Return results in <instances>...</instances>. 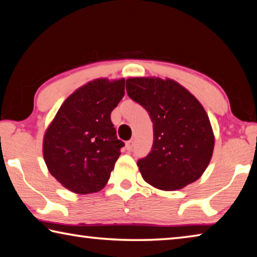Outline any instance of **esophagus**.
I'll return each mask as SVG.
<instances>
[{"label":"esophagus","mask_w":257,"mask_h":257,"mask_svg":"<svg viewBox=\"0 0 257 257\" xmlns=\"http://www.w3.org/2000/svg\"><path fill=\"white\" fill-rule=\"evenodd\" d=\"M134 147V142L133 141H129L125 143V149H127V151H132Z\"/></svg>","instance_id":"34e87169"}]
</instances>
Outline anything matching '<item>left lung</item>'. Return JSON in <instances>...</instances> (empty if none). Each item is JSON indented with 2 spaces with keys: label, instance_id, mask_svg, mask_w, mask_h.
I'll list each match as a JSON object with an SVG mask.
<instances>
[{
  "label": "left lung",
  "instance_id": "8db88e82",
  "mask_svg": "<svg viewBox=\"0 0 257 257\" xmlns=\"http://www.w3.org/2000/svg\"><path fill=\"white\" fill-rule=\"evenodd\" d=\"M125 88L153 122V146L137 162L143 179L167 191L198 180L210 164L215 142L198 99L170 78L132 77L125 80Z\"/></svg>",
  "mask_w": 257,
  "mask_h": 257
}]
</instances>
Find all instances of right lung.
<instances>
[{
  "label": "right lung",
  "instance_id": "add662e5",
  "mask_svg": "<svg viewBox=\"0 0 257 257\" xmlns=\"http://www.w3.org/2000/svg\"><path fill=\"white\" fill-rule=\"evenodd\" d=\"M124 95V78H97L76 89L60 106L43 138L47 170L76 194L102 190L120 156L111 112Z\"/></svg>",
  "mask_w": 257,
  "mask_h": 257
}]
</instances>
